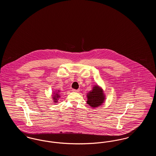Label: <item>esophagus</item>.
I'll list each match as a JSON object with an SVG mask.
<instances>
[{
    "label": "esophagus",
    "instance_id": "34e87169",
    "mask_svg": "<svg viewBox=\"0 0 156 156\" xmlns=\"http://www.w3.org/2000/svg\"><path fill=\"white\" fill-rule=\"evenodd\" d=\"M73 92H78L80 91V90H79V89H73Z\"/></svg>",
    "mask_w": 156,
    "mask_h": 156
}]
</instances>
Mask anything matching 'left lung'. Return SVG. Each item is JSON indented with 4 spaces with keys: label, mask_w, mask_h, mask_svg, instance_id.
<instances>
[{
    "label": "left lung",
    "mask_w": 156,
    "mask_h": 156,
    "mask_svg": "<svg viewBox=\"0 0 156 156\" xmlns=\"http://www.w3.org/2000/svg\"><path fill=\"white\" fill-rule=\"evenodd\" d=\"M87 98V104L92 108L98 107L102 105L105 100L103 90L98 86H95L93 88L92 90L88 94Z\"/></svg>",
    "instance_id": "obj_1"
}]
</instances>
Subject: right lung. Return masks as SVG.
<instances>
[{
    "instance_id": "1",
    "label": "right lung",
    "mask_w": 156,
    "mask_h": 156,
    "mask_svg": "<svg viewBox=\"0 0 156 156\" xmlns=\"http://www.w3.org/2000/svg\"><path fill=\"white\" fill-rule=\"evenodd\" d=\"M58 93V92H57ZM60 97L59 95L58 94H55V96H54V98L53 99H54V102H57V98H58L59 97Z\"/></svg>"
}]
</instances>
